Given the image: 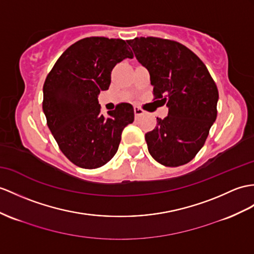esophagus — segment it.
<instances>
[{"instance_id": "obj_1", "label": "esophagus", "mask_w": 254, "mask_h": 254, "mask_svg": "<svg viewBox=\"0 0 254 254\" xmlns=\"http://www.w3.org/2000/svg\"><path fill=\"white\" fill-rule=\"evenodd\" d=\"M133 112H134L135 116H140L142 114H144V111L142 110L141 108H139V107H134L133 108Z\"/></svg>"}]
</instances>
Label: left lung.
Returning a JSON list of instances; mask_svg holds the SVG:
<instances>
[{
  "mask_svg": "<svg viewBox=\"0 0 254 254\" xmlns=\"http://www.w3.org/2000/svg\"><path fill=\"white\" fill-rule=\"evenodd\" d=\"M127 43L150 73L153 100L168 107V116L145 133L148 152L167 167L188 164L216 119L218 87L205 64L181 43L154 36Z\"/></svg>",
  "mask_w": 254,
  "mask_h": 254,
  "instance_id": "1",
  "label": "left lung"
}]
</instances>
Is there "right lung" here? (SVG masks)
<instances>
[{"mask_svg": "<svg viewBox=\"0 0 254 254\" xmlns=\"http://www.w3.org/2000/svg\"><path fill=\"white\" fill-rule=\"evenodd\" d=\"M126 58L133 54L124 40L91 36L66 48L45 79L47 126L61 152L80 168L106 165L117 152L123 129L134 120L131 104H117L104 116L98 102L113 67Z\"/></svg>", "mask_w": 254, "mask_h": 254, "instance_id": "obj_1", "label": "right lung"}]
</instances>
